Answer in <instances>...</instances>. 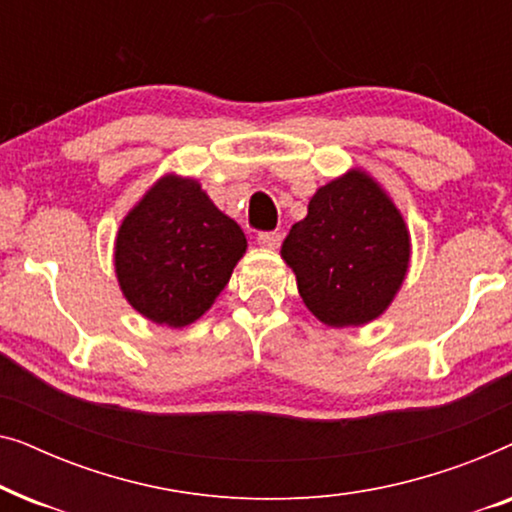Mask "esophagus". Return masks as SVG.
I'll return each instance as SVG.
<instances>
[{"label": "esophagus", "mask_w": 512, "mask_h": 512, "mask_svg": "<svg viewBox=\"0 0 512 512\" xmlns=\"http://www.w3.org/2000/svg\"><path fill=\"white\" fill-rule=\"evenodd\" d=\"M256 240L265 249H277L279 244H282V233H277V230H268V233H258Z\"/></svg>", "instance_id": "1"}]
</instances>
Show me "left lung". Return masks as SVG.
<instances>
[{
    "mask_svg": "<svg viewBox=\"0 0 512 512\" xmlns=\"http://www.w3.org/2000/svg\"><path fill=\"white\" fill-rule=\"evenodd\" d=\"M298 293L321 324L363 326L384 314L410 265V233L387 191L349 170L317 188L282 244Z\"/></svg>",
    "mask_w": 512,
    "mask_h": 512,
    "instance_id": "8db88e82",
    "label": "left lung"
}]
</instances>
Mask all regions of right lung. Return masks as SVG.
Here are the masks:
<instances>
[{
    "label": "right lung",
    "mask_w": 512,
    "mask_h": 512,
    "mask_svg": "<svg viewBox=\"0 0 512 512\" xmlns=\"http://www.w3.org/2000/svg\"><path fill=\"white\" fill-rule=\"evenodd\" d=\"M244 251L242 228L198 181L165 174L118 228L114 268L125 300L142 317L184 328L214 305Z\"/></svg>",
    "instance_id": "add662e5"
}]
</instances>
